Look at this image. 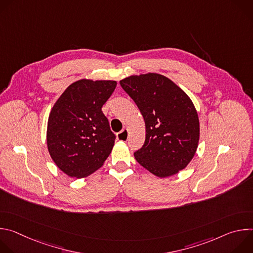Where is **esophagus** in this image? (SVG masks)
I'll return each mask as SVG.
<instances>
[{"label":"esophagus","mask_w":253,"mask_h":253,"mask_svg":"<svg viewBox=\"0 0 253 253\" xmlns=\"http://www.w3.org/2000/svg\"><path fill=\"white\" fill-rule=\"evenodd\" d=\"M128 135H129L128 130L127 129H123L122 131H120L117 134V139L120 140V141H127L128 140Z\"/></svg>","instance_id":"esophagus-1"}]
</instances>
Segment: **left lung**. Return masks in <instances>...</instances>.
I'll return each mask as SVG.
<instances>
[{"label":"left lung","mask_w":253,"mask_h":253,"mask_svg":"<svg viewBox=\"0 0 253 253\" xmlns=\"http://www.w3.org/2000/svg\"><path fill=\"white\" fill-rule=\"evenodd\" d=\"M145 121L144 145L134 153L137 162L164 178L184 169L199 141V120L187 94L167 77L148 73L120 81Z\"/></svg>","instance_id":"8db88e82"}]
</instances>
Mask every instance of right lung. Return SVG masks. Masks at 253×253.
<instances>
[{"instance_id": "add662e5", "label": "right lung", "mask_w": 253, "mask_h": 253, "mask_svg": "<svg viewBox=\"0 0 253 253\" xmlns=\"http://www.w3.org/2000/svg\"><path fill=\"white\" fill-rule=\"evenodd\" d=\"M116 81L82 79L71 84L53 106L47 145L55 164L68 176L83 178L100 168L115 142L102 106Z\"/></svg>"}]
</instances>
